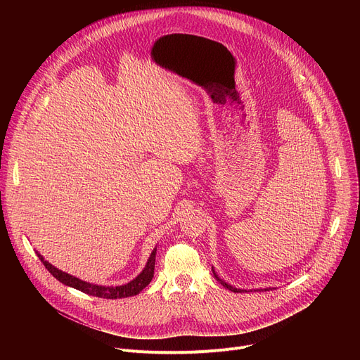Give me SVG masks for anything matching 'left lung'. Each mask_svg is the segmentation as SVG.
<instances>
[{
  "label": "left lung",
  "mask_w": 360,
  "mask_h": 360,
  "mask_svg": "<svg viewBox=\"0 0 360 360\" xmlns=\"http://www.w3.org/2000/svg\"><path fill=\"white\" fill-rule=\"evenodd\" d=\"M213 274H214V277H216V280H217V281H220V283H221V285H223V286H224V288H226V289H229V290H232V292H235V293H238V292H242V290H239V289H235V288H232V286H231V285H228V283H224V281H223V280H220V278H219V277H217V274H216V273H214V270H213Z\"/></svg>",
  "instance_id": "8db88e82"
}]
</instances>
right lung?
Listing matches in <instances>:
<instances>
[{
	"label": "right lung",
	"mask_w": 360,
	"mask_h": 360,
	"mask_svg": "<svg viewBox=\"0 0 360 360\" xmlns=\"http://www.w3.org/2000/svg\"><path fill=\"white\" fill-rule=\"evenodd\" d=\"M37 257H39V259L44 262V266L46 267V270L56 278L60 280L61 283H64V285L67 286H71L74 289H77L83 293H87V295H91V296H96V297H103V299H122V297H129V296H134V295H139L148 283L151 281V278H153V274H155V262H156V250H153V252H151L148 261H147V266L146 269L141 271L140 276H137L134 280L129 281L128 285H124V286H118V288H105V286H96V285H90V283L87 281H82L80 278L77 277H72L58 269H55L53 266H51V264L48 261H45L42 258L41 254H37Z\"/></svg>",
	"instance_id": "obj_1"
}]
</instances>
